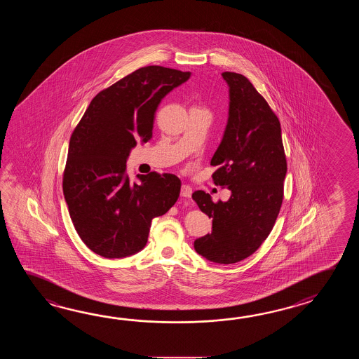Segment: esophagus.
<instances>
[{"instance_id": "1", "label": "esophagus", "mask_w": 359, "mask_h": 359, "mask_svg": "<svg viewBox=\"0 0 359 359\" xmlns=\"http://www.w3.org/2000/svg\"><path fill=\"white\" fill-rule=\"evenodd\" d=\"M191 195H192V189H191L190 186L182 184V187H181V196H182V198H190Z\"/></svg>"}]
</instances>
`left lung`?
Instances as JSON below:
<instances>
[{
	"label": "left lung",
	"instance_id": "1",
	"mask_svg": "<svg viewBox=\"0 0 359 359\" xmlns=\"http://www.w3.org/2000/svg\"><path fill=\"white\" fill-rule=\"evenodd\" d=\"M229 86V119L210 164L217 186L227 187V201L214 203L204 191L192 198L213 218L212 233L194 243L198 254L218 264L250 257L273 229L283 204L286 158L281 126L267 101L250 81L222 73Z\"/></svg>",
	"mask_w": 359,
	"mask_h": 359
}]
</instances>
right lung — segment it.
<instances>
[{
	"label": "right lung",
	"mask_w": 359,
	"mask_h": 359,
	"mask_svg": "<svg viewBox=\"0 0 359 359\" xmlns=\"http://www.w3.org/2000/svg\"><path fill=\"white\" fill-rule=\"evenodd\" d=\"M190 76L156 65L137 69L92 99L70 137L64 198L78 235L104 258L141 252L151 221L180 196L178 177L153 172L130 182L126 163L137 141L153 137L161 100Z\"/></svg>",
	"instance_id": "obj_1"
}]
</instances>
